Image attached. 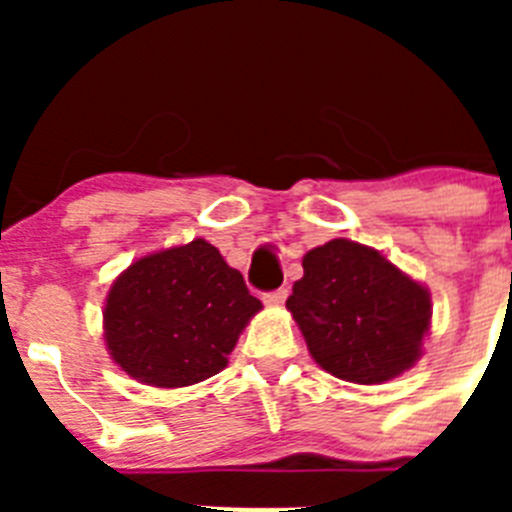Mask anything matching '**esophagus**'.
<instances>
[{
	"label": "esophagus",
	"mask_w": 512,
	"mask_h": 512,
	"mask_svg": "<svg viewBox=\"0 0 512 512\" xmlns=\"http://www.w3.org/2000/svg\"><path fill=\"white\" fill-rule=\"evenodd\" d=\"M284 300H287V289H274V292H266L264 295V302L266 305H284Z\"/></svg>",
	"instance_id": "34e87169"
}]
</instances>
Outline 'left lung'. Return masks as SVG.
I'll return each instance as SVG.
<instances>
[{"instance_id": "left-lung-1", "label": "left lung", "mask_w": 512, "mask_h": 512, "mask_svg": "<svg viewBox=\"0 0 512 512\" xmlns=\"http://www.w3.org/2000/svg\"><path fill=\"white\" fill-rule=\"evenodd\" d=\"M287 310L312 359L333 377L382 384L420 359L431 295L382 253L336 238L302 259Z\"/></svg>"}]
</instances>
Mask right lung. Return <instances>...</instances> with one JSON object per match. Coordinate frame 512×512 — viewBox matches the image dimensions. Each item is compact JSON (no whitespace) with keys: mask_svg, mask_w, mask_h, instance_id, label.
<instances>
[{"mask_svg":"<svg viewBox=\"0 0 512 512\" xmlns=\"http://www.w3.org/2000/svg\"><path fill=\"white\" fill-rule=\"evenodd\" d=\"M259 310L241 271L212 243L194 238L143 256L115 279L104 305V341L138 382L187 387L223 372Z\"/></svg>","mask_w":512,"mask_h":512,"instance_id":"obj_1","label":"right lung"}]
</instances>
